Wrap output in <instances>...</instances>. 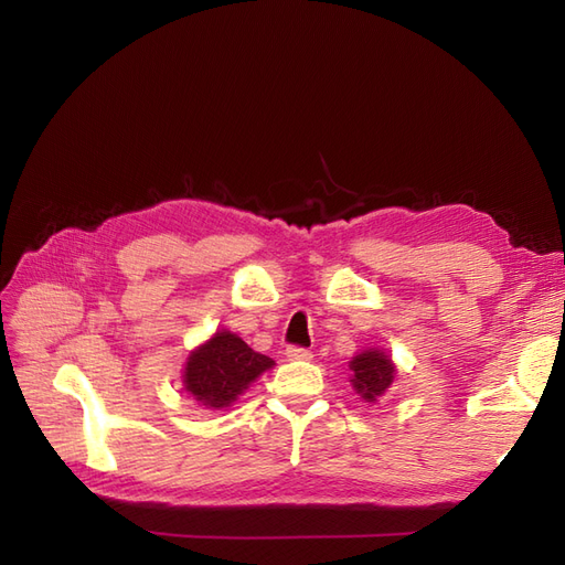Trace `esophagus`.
Instances as JSON below:
<instances>
[{"label": "esophagus", "mask_w": 565, "mask_h": 565, "mask_svg": "<svg viewBox=\"0 0 565 565\" xmlns=\"http://www.w3.org/2000/svg\"><path fill=\"white\" fill-rule=\"evenodd\" d=\"M285 355L289 358V361H309L313 353L309 349H303V347H287Z\"/></svg>", "instance_id": "1"}]
</instances>
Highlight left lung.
I'll return each mask as SVG.
<instances>
[{"mask_svg": "<svg viewBox=\"0 0 565 565\" xmlns=\"http://www.w3.org/2000/svg\"><path fill=\"white\" fill-rule=\"evenodd\" d=\"M353 370V388L361 393L365 401H377L382 393L391 386L393 382V363L391 358L384 355L382 351H365L361 355H355L351 361Z\"/></svg>", "mask_w": 565, "mask_h": 565, "instance_id": "1", "label": "left lung"}]
</instances>
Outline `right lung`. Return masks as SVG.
<instances>
[{"instance_id": "obj_1", "label": "right lung", "mask_w": 565, "mask_h": 565, "mask_svg": "<svg viewBox=\"0 0 565 565\" xmlns=\"http://www.w3.org/2000/svg\"><path fill=\"white\" fill-rule=\"evenodd\" d=\"M270 365L268 355L256 353L241 337L224 330L191 353L183 384L198 403L218 409L228 407Z\"/></svg>"}]
</instances>
